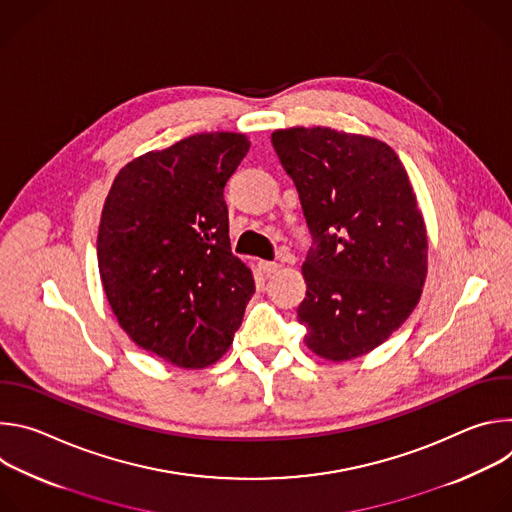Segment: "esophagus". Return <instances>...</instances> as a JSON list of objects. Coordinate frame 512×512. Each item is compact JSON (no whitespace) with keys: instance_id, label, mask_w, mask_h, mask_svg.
Here are the masks:
<instances>
[{"instance_id":"esophagus-1","label":"esophagus","mask_w":512,"mask_h":512,"mask_svg":"<svg viewBox=\"0 0 512 512\" xmlns=\"http://www.w3.org/2000/svg\"><path fill=\"white\" fill-rule=\"evenodd\" d=\"M259 269L265 275H271V273H275L279 269V263H275V261H259Z\"/></svg>"}]
</instances>
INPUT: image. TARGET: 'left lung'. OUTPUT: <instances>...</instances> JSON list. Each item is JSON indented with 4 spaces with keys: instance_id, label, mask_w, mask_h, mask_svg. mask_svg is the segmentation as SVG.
Instances as JSON below:
<instances>
[{
    "instance_id": "1",
    "label": "left lung",
    "mask_w": 512,
    "mask_h": 512,
    "mask_svg": "<svg viewBox=\"0 0 512 512\" xmlns=\"http://www.w3.org/2000/svg\"><path fill=\"white\" fill-rule=\"evenodd\" d=\"M316 241L298 318L320 358L381 346L415 310L427 277V229L399 156L385 141L330 127L275 129Z\"/></svg>"
}]
</instances>
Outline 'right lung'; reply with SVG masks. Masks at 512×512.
Returning a JSON list of instances; mask_svg holds the SVG:
<instances>
[{"instance_id":"obj_1","label":"right lung","mask_w":512,"mask_h":512,"mask_svg":"<svg viewBox=\"0 0 512 512\" xmlns=\"http://www.w3.org/2000/svg\"><path fill=\"white\" fill-rule=\"evenodd\" d=\"M245 133L212 131L141 154L103 204L97 259L125 334L180 369H204L233 344L255 291L231 253L227 180L249 152Z\"/></svg>"}]
</instances>
